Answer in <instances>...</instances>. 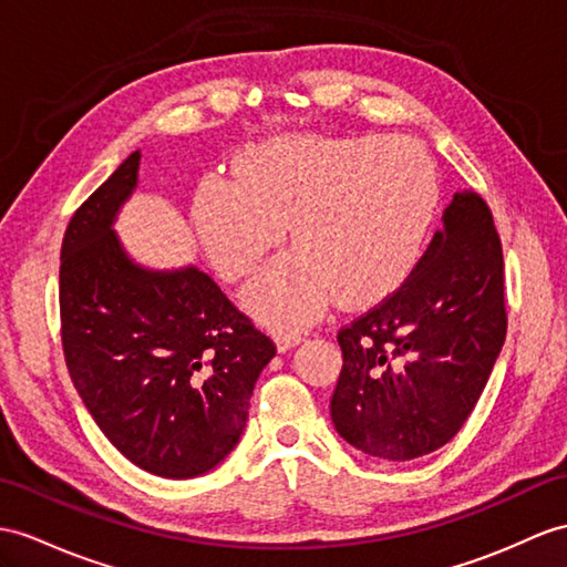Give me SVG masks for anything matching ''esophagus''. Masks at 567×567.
Returning a JSON list of instances; mask_svg holds the SVG:
<instances>
[{
	"label": "esophagus",
	"mask_w": 567,
	"mask_h": 567,
	"mask_svg": "<svg viewBox=\"0 0 567 567\" xmlns=\"http://www.w3.org/2000/svg\"><path fill=\"white\" fill-rule=\"evenodd\" d=\"M274 341H276V349H279V353H286V351L298 347V343L302 341V334L300 331H279Z\"/></svg>",
	"instance_id": "obj_1"
}]
</instances>
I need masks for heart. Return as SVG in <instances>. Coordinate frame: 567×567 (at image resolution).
Masks as SVG:
<instances>
[{"instance_id": "obj_1", "label": "heart", "mask_w": 567, "mask_h": 567, "mask_svg": "<svg viewBox=\"0 0 567 567\" xmlns=\"http://www.w3.org/2000/svg\"><path fill=\"white\" fill-rule=\"evenodd\" d=\"M440 206L431 154L390 136H286L238 161V179L204 177L192 218L206 255L226 279L250 274L243 306L271 327H302L337 296L365 308L392 296L419 267Z\"/></svg>"}]
</instances>
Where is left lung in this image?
<instances>
[{
	"label": "left lung",
	"instance_id": "1",
	"mask_svg": "<svg viewBox=\"0 0 567 567\" xmlns=\"http://www.w3.org/2000/svg\"><path fill=\"white\" fill-rule=\"evenodd\" d=\"M505 331L498 230L486 202L457 192L402 288L339 331L337 433L388 462L443 447L474 411Z\"/></svg>",
	"mask_w": 567,
	"mask_h": 567
}]
</instances>
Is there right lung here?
Returning <instances> with one entry per match:
<instances>
[{
  "mask_svg": "<svg viewBox=\"0 0 567 567\" xmlns=\"http://www.w3.org/2000/svg\"><path fill=\"white\" fill-rule=\"evenodd\" d=\"M142 151L79 206L62 240L60 315L69 375L93 421L148 474L212 472L240 443L276 347L195 265L151 269L115 233Z\"/></svg>",
  "mask_w": 567,
  "mask_h": 567,
  "instance_id": "right-lung-1",
  "label": "right lung"
}]
</instances>
